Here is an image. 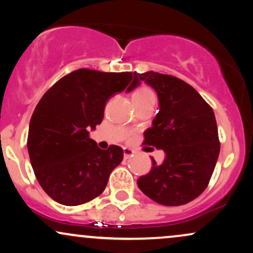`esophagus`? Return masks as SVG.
Instances as JSON below:
<instances>
[{"label": "esophagus", "instance_id": "1", "mask_svg": "<svg viewBox=\"0 0 253 253\" xmlns=\"http://www.w3.org/2000/svg\"><path fill=\"white\" fill-rule=\"evenodd\" d=\"M133 155H134V151L128 149V147H125L124 149V158L125 159L129 158V157H132Z\"/></svg>", "mask_w": 253, "mask_h": 253}]
</instances>
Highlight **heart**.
I'll return each mask as SVG.
<instances>
[{
	"label": "heart",
	"instance_id": "b5f03b06",
	"mask_svg": "<svg viewBox=\"0 0 253 253\" xmlns=\"http://www.w3.org/2000/svg\"><path fill=\"white\" fill-rule=\"evenodd\" d=\"M155 97V94L149 88H145V86H141L133 94V101L135 102H139V101H145L149 100V98Z\"/></svg>",
	"mask_w": 253,
	"mask_h": 253
}]
</instances>
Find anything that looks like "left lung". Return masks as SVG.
Listing matches in <instances>:
<instances>
[{
  "mask_svg": "<svg viewBox=\"0 0 253 253\" xmlns=\"http://www.w3.org/2000/svg\"><path fill=\"white\" fill-rule=\"evenodd\" d=\"M156 90L159 112L145 130L144 144L165 152L164 162L138 178L146 196L164 206L193 201L203 190L220 152L215 115L193 86L179 78L155 71L136 74Z\"/></svg>",
  "mask_w": 253,
  "mask_h": 253,
  "instance_id": "1",
  "label": "left lung"
}]
</instances>
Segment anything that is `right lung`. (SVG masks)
<instances>
[{"label":"right lung","instance_id":"right-lung-1","mask_svg":"<svg viewBox=\"0 0 253 253\" xmlns=\"http://www.w3.org/2000/svg\"><path fill=\"white\" fill-rule=\"evenodd\" d=\"M139 84L135 72L80 69L43 94L32 115L27 147L38 182L51 199L78 206L103 193L124 151L115 145L101 150L89 130L102 123L113 95Z\"/></svg>","mask_w":253,"mask_h":253}]
</instances>
